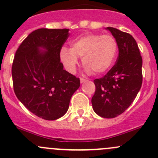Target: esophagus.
<instances>
[{"mask_svg":"<svg viewBox=\"0 0 158 158\" xmlns=\"http://www.w3.org/2000/svg\"><path fill=\"white\" fill-rule=\"evenodd\" d=\"M87 79H83V78H81L80 79V82L81 83H83V82H87Z\"/></svg>","mask_w":158,"mask_h":158,"instance_id":"obj_1","label":"esophagus"}]
</instances>
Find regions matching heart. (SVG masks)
I'll return each mask as SVG.
<instances>
[{"mask_svg": "<svg viewBox=\"0 0 158 158\" xmlns=\"http://www.w3.org/2000/svg\"><path fill=\"white\" fill-rule=\"evenodd\" d=\"M117 40L110 34L87 33L70 43V49L63 47L60 49V59L65 69L69 73L76 72L82 58L86 71L101 75L106 73L114 63L118 53Z\"/></svg>", "mask_w": 158, "mask_h": 158, "instance_id": "1", "label": "heart"}]
</instances>
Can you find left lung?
I'll return each mask as SVG.
<instances>
[{
  "mask_svg": "<svg viewBox=\"0 0 158 158\" xmlns=\"http://www.w3.org/2000/svg\"><path fill=\"white\" fill-rule=\"evenodd\" d=\"M118 46L117 61L106 76L95 79L92 98L94 111L102 118H112L131 106L142 84V58L133 36L113 27H107Z\"/></svg>",
  "mask_w": 158,
  "mask_h": 158,
  "instance_id": "left-lung-1",
  "label": "left lung"
}]
</instances>
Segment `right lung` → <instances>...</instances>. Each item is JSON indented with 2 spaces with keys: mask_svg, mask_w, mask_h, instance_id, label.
Instances as JSON below:
<instances>
[{
  "mask_svg": "<svg viewBox=\"0 0 158 158\" xmlns=\"http://www.w3.org/2000/svg\"><path fill=\"white\" fill-rule=\"evenodd\" d=\"M69 30H34L21 43L13 61L16 96L30 111L45 120L64 115L72 95L80 86L79 78L63 69L60 62V51Z\"/></svg>",
  "mask_w": 158,
  "mask_h": 158,
  "instance_id": "1",
  "label": "right lung"
}]
</instances>
